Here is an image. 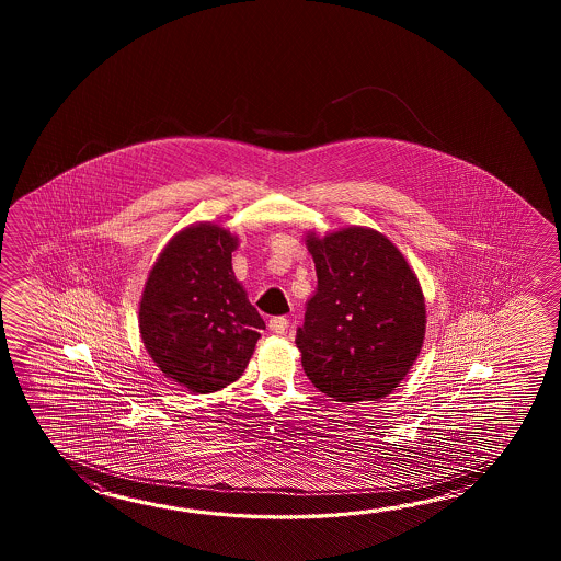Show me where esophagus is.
Returning a JSON list of instances; mask_svg holds the SVG:
<instances>
[{
  "label": "esophagus",
  "instance_id": "obj_1",
  "mask_svg": "<svg viewBox=\"0 0 561 561\" xmlns=\"http://www.w3.org/2000/svg\"><path fill=\"white\" fill-rule=\"evenodd\" d=\"M286 327H288V319H286V317H273V319L268 321V329L276 334L285 333Z\"/></svg>",
  "mask_w": 561,
  "mask_h": 561
}]
</instances>
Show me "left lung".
<instances>
[{
    "instance_id": "8db88e82",
    "label": "left lung",
    "mask_w": 561,
    "mask_h": 561,
    "mask_svg": "<svg viewBox=\"0 0 561 561\" xmlns=\"http://www.w3.org/2000/svg\"><path fill=\"white\" fill-rule=\"evenodd\" d=\"M317 288L297 327L302 369L343 403L391 394L417 358L425 300L393 242L369 228L309 237Z\"/></svg>"
}]
</instances>
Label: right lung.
Segmentation results:
<instances>
[{"mask_svg":"<svg viewBox=\"0 0 561 561\" xmlns=\"http://www.w3.org/2000/svg\"><path fill=\"white\" fill-rule=\"evenodd\" d=\"M237 239L216 225H194L168 242L140 302L144 345L167 377L213 393L247 369L264 329L232 273Z\"/></svg>","mask_w":561,"mask_h":561,"instance_id":"add662e5","label":"right lung"}]
</instances>
